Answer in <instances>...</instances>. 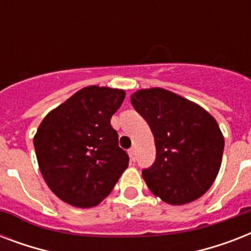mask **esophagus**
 Returning a JSON list of instances; mask_svg holds the SVG:
<instances>
[{
    "mask_svg": "<svg viewBox=\"0 0 251 251\" xmlns=\"http://www.w3.org/2000/svg\"><path fill=\"white\" fill-rule=\"evenodd\" d=\"M129 155H130V157H131V160H135V149H130Z\"/></svg>",
    "mask_w": 251,
    "mask_h": 251,
    "instance_id": "34e87169",
    "label": "esophagus"
}]
</instances>
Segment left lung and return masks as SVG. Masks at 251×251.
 Listing matches in <instances>:
<instances>
[{"label":"left lung","mask_w":251,"mask_h":251,"mask_svg":"<svg viewBox=\"0 0 251 251\" xmlns=\"http://www.w3.org/2000/svg\"><path fill=\"white\" fill-rule=\"evenodd\" d=\"M130 100L155 138L156 160L142 172L150 190L173 206L201 198L222 165L224 137L216 120L198 104L159 87L137 91Z\"/></svg>","instance_id":"8db88e82"}]
</instances>
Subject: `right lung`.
Returning <instances> with one entry per match:
<instances>
[{"instance_id":"obj_1","label":"right lung","mask_w":251,"mask_h":251,"mask_svg":"<svg viewBox=\"0 0 251 251\" xmlns=\"http://www.w3.org/2000/svg\"><path fill=\"white\" fill-rule=\"evenodd\" d=\"M125 91L88 86L50 110L41 121L33 146L49 189L74 207L98 206L109 195L127 165L110 118Z\"/></svg>"}]
</instances>
